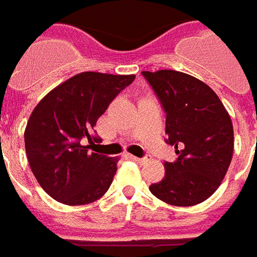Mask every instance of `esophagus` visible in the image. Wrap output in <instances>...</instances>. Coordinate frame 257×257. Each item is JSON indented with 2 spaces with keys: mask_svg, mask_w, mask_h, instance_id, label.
<instances>
[{
  "mask_svg": "<svg viewBox=\"0 0 257 257\" xmlns=\"http://www.w3.org/2000/svg\"><path fill=\"white\" fill-rule=\"evenodd\" d=\"M130 159L139 162V164H143V162H147L148 161V157H143V158H139V157H134V155H130Z\"/></svg>",
  "mask_w": 257,
  "mask_h": 257,
  "instance_id": "esophagus-1",
  "label": "esophagus"
}]
</instances>
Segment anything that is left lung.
<instances>
[{
  "label": "left lung",
  "mask_w": 257,
  "mask_h": 257,
  "mask_svg": "<svg viewBox=\"0 0 257 257\" xmlns=\"http://www.w3.org/2000/svg\"><path fill=\"white\" fill-rule=\"evenodd\" d=\"M141 74L165 111V143L178 154L150 190L172 206L199 204L218 189L231 164V117L217 93L197 78L172 70Z\"/></svg>",
  "instance_id": "8db88e82"
}]
</instances>
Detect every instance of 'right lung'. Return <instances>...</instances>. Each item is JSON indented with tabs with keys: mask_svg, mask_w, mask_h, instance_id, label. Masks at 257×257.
<instances>
[{
	"mask_svg": "<svg viewBox=\"0 0 257 257\" xmlns=\"http://www.w3.org/2000/svg\"><path fill=\"white\" fill-rule=\"evenodd\" d=\"M136 75L81 72L44 96L32 111L25 148L39 185L68 206L88 204L102 197L117 171V159L89 152L100 143L98 118ZM95 146V144H93Z\"/></svg>",
	"mask_w": 257,
	"mask_h": 257,
	"instance_id": "right-lung-1",
	"label": "right lung"
}]
</instances>
